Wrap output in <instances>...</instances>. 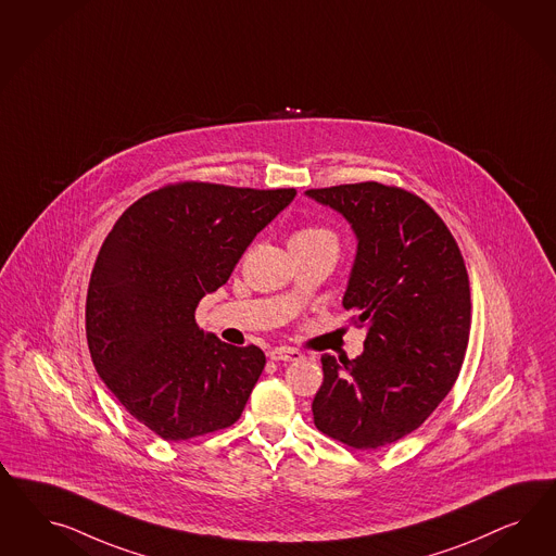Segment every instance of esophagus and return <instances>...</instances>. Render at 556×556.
<instances>
[{"label": "esophagus", "mask_w": 556, "mask_h": 556, "mask_svg": "<svg viewBox=\"0 0 556 556\" xmlns=\"http://www.w3.org/2000/svg\"><path fill=\"white\" fill-rule=\"evenodd\" d=\"M270 361H302L303 354L295 349H289V346H277V349H270L269 351Z\"/></svg>", "instance_id": "obj_1"}]
</instances>
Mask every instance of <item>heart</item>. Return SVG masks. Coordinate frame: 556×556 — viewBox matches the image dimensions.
I'll return each instance as SVG.
<instances>
[{
  "label": "heart",
  "mask_w": 556,
  "mask_h": 556,
  "mask_svg": "<svg viewBox=\"0 0 556 556\" xmlns=\"http://www.w3.org/2000/svg\"><path fill=\"white\" fill-rule=\"evenodd\" d=\"M320 244H334L337 247V236L332 235L328 228L324 226H302L298 228L291 238H289V247H320Z\"/></svg>",
  "instance_id": "1"
}]
</instances>
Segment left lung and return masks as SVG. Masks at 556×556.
Returning <instances> with one entry per match:
<instances>
[{"label": "left lung", "instance_id": "left-lung-1", "mask_svg": "<svg viewBox=\"0 0 556 556\" xmlns=\"http://www.w3.org/2000/svg\"><path fill=\"white\" fill-rule=\"evenodd\" d=\"M305 195L353 228L342 305L367 328L361 356H321L314 424L353 448H379L420 428L455 386L471 328L469 275L446 224L405 189L367 181Z\"/></svg>", "mask_w": 556, "mask_h": 556}]
</instances>
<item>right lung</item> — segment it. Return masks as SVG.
I'll use <instances>...</instances> for the list:
<instances>
[{
  "label": "right lung",
  "instance_id": "add662e5",
  "mask_svg": "<svg viewBox=\"0 0 556 556\" xmlns=\"http://www.w3.org/2000/svg\"><path fill=\"white\" fill-rule=\"evenodd\" d=\"M293 198L175 184L132 203L103 240L85 303L89 353L105 388L156 437L179 442L240 418L265 353L203 334L195 309Z\"/></svg>",
  "mask_w": 556,
  "mask_h": 556
}]
</instances>
